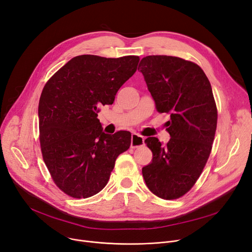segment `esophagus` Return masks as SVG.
<instances>
[{"instance_id":"34e87169","label":"esophagus","mask_w":252,"mask_h":252,"mask_svg":"<svg viewBox=\"0 0 252 252\" xmlns=\"http://www.w3.org/2000/svg\"><path fill=\"white\" fill-rule=\"evenodd\" d=\"M143 145H144V138L136 133L132 134V142H130V147L137 148V147H141Z\"/></svg>"}]
</instances>
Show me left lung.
Wrapping results in <instances>:
<instances>
[{
  "instance_id": "1",
  "label": "left lung",
  "mask_w": 252,
  "mask_h": 252,
  "mask_svg": "<svg viewBox=\"0 0 252 252\" xmlns=\"http://www.w3.org/2000/svg\"><path fill=\"white\" fill-rule=\"evenodd\" d=\"M157 110L170 114L166 145L156 137L145 140L152 160L142 168L147 188L158 198L178 199L198 180L210 156L217 126V109L204 71L176 57L148 56L141 60Z\"/></svg>"
}]
</instances>
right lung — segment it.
Masks as SVG:
<instances>
[{
	"label": "right lung",
	"instance_id": "1",
	"mask_svg": "<svg viewBox=\"0 0 252 252\" xmlns=\"http://www.w3.org/2000/svg\"><path fill=\"white\" fill-rule=\"evenodd\" d=\"M139 61L83 54L63 65L43 89L38 108L42 156L54 183L68 195L86 199L101 191L117 157L129 148V132H103L97 107L113 104Z\"/></svg>",
	"mask_w": 252,
	"mask_h": 252
}]
</instances>
